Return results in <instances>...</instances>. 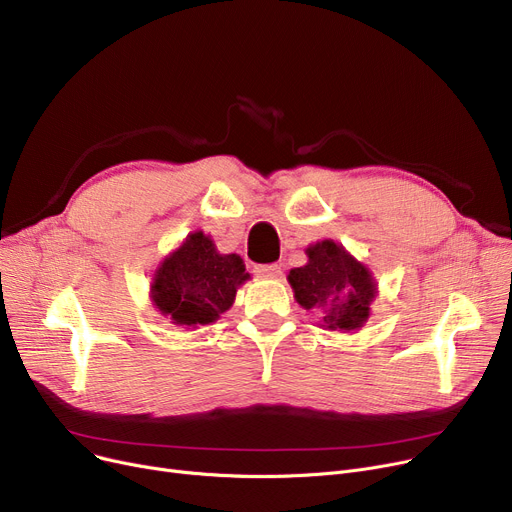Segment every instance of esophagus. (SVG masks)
Returning <instances> with one entry per match:
<instances>
[{
	"label": "esophagus",
	"mask_w": 512,
	"mask_h": 512,
	"mask_svg": "<svg viewBox=\"0 0 512 512\" xmlns=\"http://www.w3.org/2000/svg\"><path fill=\"white\" fill-rule=\"evenodd\" d=\"M255 274L263 278H280L282 276V267L278 263L270 265H255Z\"/></svg>",
	"instance_id": "34e87169"
}]
</instances>
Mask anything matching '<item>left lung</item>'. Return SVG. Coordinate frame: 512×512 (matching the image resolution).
<instances>
[{
	"mask_svg": "<svg viewBox=\"0 0 512 512\" xmlns=\"http://www.w3.org/2000/svg\"><path fill=\"white\" fill-rule=\"evenodd\" d=\"M307 257V265L288 274L294 299L303 309H313L328 330H359L378 292L371 272L330 238L311 245Z\"/></svg>",
	"mask_w": 512,
	"mask_h": 512,
	"instance_id": "left-lung-1",
	"label": "left lung"
}]
</instances>
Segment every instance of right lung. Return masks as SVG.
Segmentation results:
<instances>
[{
    "label": "right lung",
    "instance_id": "1",
    "mask_svg": "<svg viewBox=\"0 0 512 512\" xmlns=\"http://www.w3.org/2000/svg\"><path fill=\"white\" fill-rule=\"evenodd\" d=\"M249 278L236 253H218L211 236L197 230L159 263L151 301L176 326H207L232 307L236 288Z\"/></svg>",
    "mask_w": 512,
    "mask_h": 512
}]
</instances>
